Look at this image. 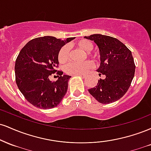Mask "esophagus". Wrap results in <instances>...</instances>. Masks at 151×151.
<instances>
[{
	"label": "esophagus",
	"mask_w": 151,
	"mask_h": 151,
	"mask_svg": "<svg viewBox=\"0 0 151 151\" xmlns=\"http://www.w3.org/2000/svg\"><path fill=\"white\" fill-rule=\"evenodd\" d=\"M79 76H80L82 78H84V79H86V77H87V75H86V74H78Z\"/></svg>",
	"instance_id": "34e87169"
}]
</instances>
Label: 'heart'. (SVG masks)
Instances as JSON below:
<instances>
[{"label": "heart", "mask_w": 151, "mask_h": 151, "mask_svg": "<svg viewBox=\"0 0 151 151\" xmlns=\"http://www.w3.org/2000/svg\"><path fill=\"white\" fill-rule=\"evenodd\" d=\"M77 46L83 51L89 52L93 48V44L87 40H81L76 43ZM88 56L94 60H97L98 55L96 54L89 52ZM69 58V49L67 46H64L59 50L58 59L60 64H64L68 60ZM92 62L90 61H85L81 63L71 62L65 67V71L66 73L70 74H82L86 73L89 69L92 67Z\"/></svg>", "instance_id": "b5f03b06"}]
</instances>
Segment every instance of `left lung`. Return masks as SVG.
<instances>
[{"label": "left lung", "mask_w": 151, "mask_h": 151, "mask_svg": "<svg viewBox=\"0 0 151 151\" xmlns=\"http://www.w3.org/2000/svg\"><path fill=\"white\" fill-rule=\"evenodd\" d=\"M94 41L99 49L101 64L99 74L105 79H99L97 85L89 89L90 94L101 104L116 101L126 93L135 74L134 60L131 51L115 37L93 34L84 37Z\"/></svg>", "instance_id": "obj_1"}]
</instances>
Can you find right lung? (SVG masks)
<instances>
[{
  "mask_svg": "<svg viewBox=\"0 0 151 151\" xmlns=\"http://www.w3.org/2000/svg\"><path fill=\"white\" fill-rule=\"evenodd\" d=\"M65 40L52 36L32 39L20 50L15 60V81L19 90L27 101L42 109L56 107L66 94L68 81L71 76L62 75L63 72L57 70L59 50ZM55 72L58 79L51 82L49 77Z\"/></svg>",
  "mask_w": 151,
  "mask_h": 151,
  "instance_id": "add662e5",
  "label": "right lung"
}]
</instances>
